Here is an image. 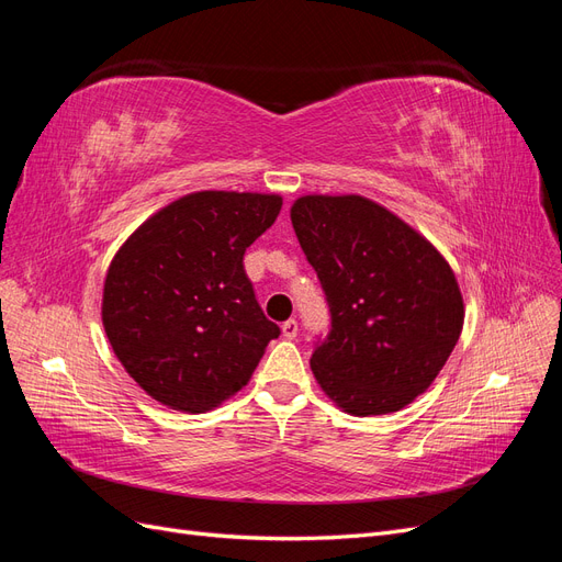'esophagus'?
<instances>
[{
  "label": "esophagus",
  "instance_id": "obj_1",
  "mask_svg": "<svg viewBox=\"0 0 562 562\" xmlns=\"http://www.w3.org/2000/svg\"><path fill=\"white\" fill-rule=\"evenodd\" d=\"M281 330H283V337L295 339L297 337V321L295 318H288L283 326H281Z\"/></svg>",
  "mask_w": 562,
  "mask_h": 562
}]
</instances>
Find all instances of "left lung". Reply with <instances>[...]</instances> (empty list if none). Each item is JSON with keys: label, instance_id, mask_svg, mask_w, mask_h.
Returning <instances> with one entry per match:
<instances>
[{"label": "left lung", "instance_id": "8db88e82", "mask_svg": "<svg viewBox=\"0 0 562 562\" xmlns=\"http://www.w3.org/2000/svg\"><path fill=\"white\" fill-rule=\"evenodd\" d=\"M291 220L330 310L314 378L356 417L401 411L429 389L462 333L450 265L401 217L356 194L302 196Z\"/></svg>", "mask_w": 562, "mask_h": 562}]
</instances>
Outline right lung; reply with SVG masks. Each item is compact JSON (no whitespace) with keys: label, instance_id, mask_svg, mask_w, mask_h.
Here are the masks:
<instances>
[{"label":"right lung","instance_id":"add662e5","mask_svg":"<svg viewBox=\"0 0 562 562\" xmlns=\"http://www.w3.org/2000/svg\"><path fill=\"white\" fill-rule=\"evenodd\" d=\"M281 196L194 192L151 215L108 269L103 326L128 375L182 413H206L246 386L281 335L255 300L246 248Z\"/></svg>","mask_w":562,"mask_h":562}]
</instances>
